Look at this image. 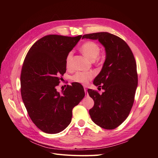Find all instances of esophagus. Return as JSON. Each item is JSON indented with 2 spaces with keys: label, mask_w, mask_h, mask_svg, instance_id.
Returning <instances> with one entry per match:
<instances>
[{
  "label": "esophagus",
  "mask_w": 158,
  "mask_h": 158,
  "mask_svg": "<svg viewBox=\"0 0 158 158\" xmlns=\"http://www.w3.org/2000/svg\"><path fill=\"white\" fill-rule=\"evenodd\" d=\"M84 92H85V95H88V92H87V88H86V87H84Z\"/></svg>",
  "instance_id": "obj_1"
}]
</instances>
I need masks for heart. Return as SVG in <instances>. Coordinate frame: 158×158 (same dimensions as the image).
I'll return each mask as SVG.
<instances>
[{
	"label": "heart",
	"instance_id": "b5f03b06",
	"mask_svg": "<svg viewBox=\"0 0 158 158\" xmlns=\"http://www.w3.org/2000/svg\"><path fill=\"white\" fill-rule=\"evenodd\" d=\"M80 51L90 60L94 61L95 60H100L99 54L101 51V47L96 42L93 41H85L80 47ZM72 55H73V53L72 52H70L66 56V64L67 68H69L70 66ZM94 75L93 72H77L73 76L72 80L75 82L85 85L94 77Z\"/></svg>",
	"mask_w": 158,
	"mask_h": 158
}]
</instances>
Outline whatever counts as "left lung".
I'll use <instances>...</instances> for the list:
<instances>
[{
  "instance_id": "obj_1",
  "label": "left lung",
  "mask_w": 158,
  "mask_h": 158,
  "mask_svg": "<svg viewBox=\"0 0 158 158\" xmlns=\"http://www.w3.org/2000/svg\"><path fill=\"white\" fill-rule=\"evenodd\" d=\"M82 38L98 40L106 48V60L94 80L105 92L100 95L96 90L88 89L94 101L89 113L97 125L112 130L125 121L135 101L138 85L135 56L125 41L108 32L89 33Z\"/></svg>"
}]
</instances>
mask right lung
Segmentation results:
<instances>
[{
    "mask_svg": "<svg viewBox=\"0 0 158 158\" xmlns=\"http://www.w3.org/2000/svg\"><path fill=\"white\" fill-rule=\"evenodd\" d=\"M81 37L44 36L31 46L23 61L22 98L33 123L45 133L64 130L71 122L73 109L85 95L83 86L77 82L61 92L56 89L66 73V56Z\"/></svg>",
    "mask_w": 158,
    "mask_h": 158,
    "instance_id": "add662e5",
    "label": "right lung"
}]
</instances>
